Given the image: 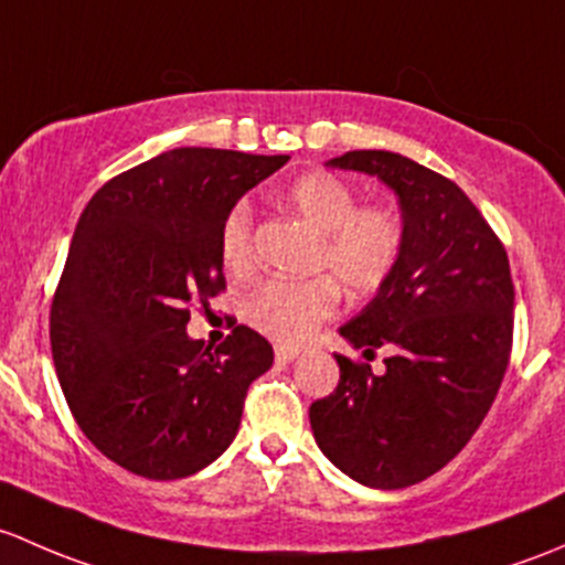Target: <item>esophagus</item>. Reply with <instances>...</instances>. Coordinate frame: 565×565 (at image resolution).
<instances>
[{"instance_id": "34e87169", "label": "esophagus", "mask_w": 565, "mask_h": 565, "mask_svg": "<svg viewBox=\"0 0 565 565\" xmlns=\"http://www.w3.org/2000/svg\"><path fill=\"white\" fill-rule=\"evenodd\" d=\"M275 359L280 364H288L294 362V359H299V348H288V345H277L275 348Z\"/></svg>"}]
</instances>
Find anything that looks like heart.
<instances>
[{"label":"heart","mask_w":565,"mask_h":565,"mask_svg":"<svg viewBox=\"0 0 565 565\" xmlns=\"http://www.w3.org/2000/svg\"><path fill=\"white\" fill-rule=\"evenodd\" d=\"M285 203L321 234L318 275L310 280L260 282L242 305L244 321L277 342H301L334 316L340 285L353 296H370L392 280L405 249V223L386 203H359V193L329 171H310L285 190ZM220 258L228 275L253 269V212L236 201L220 225Z\"/></svg>","instance_id":"1"}]
</instances>
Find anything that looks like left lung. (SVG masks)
<instances>
[{"instance_id": "left-lung-1", "label": "left lung", "mask_w": 565, "mask_h": 565, "mask_svg": "<svg viewBox=\"0 0 565 565\" xmlns=\"http://www.w3.org/2000/svg\"><path fill=\"white\" fill-rule=\"evenodd\" d=\"M377 177L403 206L405 249L392 280L340 329L386 370L337 356L340 383L310 405L318 446L342 473L403 490L465 449L498 397L514 342L509 255L451 179L383 149L329 160Z\"/></svg>"}]
</instances>
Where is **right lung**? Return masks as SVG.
I'll use <instances>...</instances> for the list:
<instances>
[{
	"mask_svg": "<svg viewBox=\"0 0 565 565\" xmlns=\"http://www.w3.org/2000/svg\"><path fill=\"white\" fill-rule=\"evenodd\" d=\"M288 154L171 149L86 203L51 301V353L70 413L110 462L154 481L193 476L239 429L269 340L234 326L190 340V307L225 290L220 225Z\"/></svg>",
	"mask_w": 565,
	"mask_h": 565,
	"instance_id": "add662e5",
	"label": "right lung"
}]
</instances>
